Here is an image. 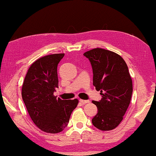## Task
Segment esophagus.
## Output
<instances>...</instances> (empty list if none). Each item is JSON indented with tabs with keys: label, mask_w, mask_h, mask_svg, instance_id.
<instances>
[{
	"label": "esophagus",
	"mask_w": 156,
	"mask_h": 156,
	"mask_svg": "<svg viewBox=\"0 0 156 156\" xmlns=\"http://www.w3.org/2000/svg\"><path fill=\"white\" fill-rule=\"evenodd\" d=\"M80 103H83V104H86V103H89V101H88V100H82V99H80Z\"/></svg>",
	"instance_id": "obj_1"
}]
</instances>
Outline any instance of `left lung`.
Masks as SVG:
<instances>
[{
    "label": "left lung",
    "mask_w": 156,
    "mask_h": 156,
    "mask_svg": "<svg viewBox=\"0 0 156 156\" xmlns=\"http://www.w3.org/2000/svg\"><path fill=\"white\" fill-rule=\"evenodd\" d=\"M93 69V85L100 91V101L92 103L98 112L92 123L101 131L116 128L123 120L129 105L132 94V80L128 67L118 53L102 48L84 53Z\"/></svg>",
    "instance_id": "left-lung-1"
}]
</instances>
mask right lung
I'll list each match as a JSON object with an SVG mask.
<instances>
[{"label":"right lung","instance_id":"1","mask_svg":"<svg viewBox=\"0 0 156 156\" xmlns=\"http://www.w3.org/2000/svg\"><path fill=\"white\" fill-rule=\"evenodd\" d=\"M65 53H55L38 58L28 69L21 89L27 110L41 131L56 134L68 126L79 100H62L53 94L58 87L57 65Z\"/></svg>","mask_w":156,"mask_h":156}]
</instances>
